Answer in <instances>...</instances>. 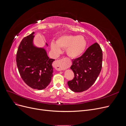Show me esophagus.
I'll return each instance as SVG.
<instances>
[{"instance_id": "34e87169", "label": "esophagus", "mask_w": 126, "mask_h": 126, "mask_svg": "<svg viewBox=\"0 0 126 126\" xmlns=\"http://www.w3.org/2000/svg\"><path fill=\"white\" fill-rule=\"evenodd\" d=\"M65 62V59L57 60L53 63V66L56 70L58 71L63 70L65 68V66H64Z\"/></svg>"}]
</instances>
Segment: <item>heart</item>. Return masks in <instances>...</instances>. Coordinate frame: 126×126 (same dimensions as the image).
I'll list each match as a JSON object with an SVG mask.
<instances>
[{
    "instance_id": "b5f03b06",
    "label": "heart",
    "mask_w": 126,
    "mask_h": 126,
    "mask_svg": "<svg viewBox=\"0 0 126 126\" xmlns=\"http://www.w3.org/2000/svg\"><path fill=\"white\" fill-rule=\"evenodd\" d=\"M87 42L85 38L81 36L67 35L60 37L57 40L56 44L51 43V49L55 54H59L60 49H66V54L71 58L81 56L85 52Z\"/></svg>"
}]
</instances>
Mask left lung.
<instances>
[{
    "instance_id": "obj_1",
    "label": "left lung",
    "mask_w": 126,
    "mask_h": 126,
    "mask_svg": "<svg viewBox=\"0 0 126 126\" xmlns=\"http://www.w3.org/2000/svg\"><path fill=\"white\" fill-rule=\"evenodd\" d=\"M102 51L97 43L88 47L81 56L72 59L70 69L75 77L68 81L69 88L76 93L88 89L96 81L101 70Z\"/></svg>"
}]
</instances>
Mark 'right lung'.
Here are the masks:
<instances>
[{
  "label": "right lung",
  "mask_w": 126,
  "mask_h": 126,
  "mask_svg": "<svg viewBox=\"0 0 126 126\" xmlns=\"http://www.w3.org/2000/svg\"><path fill=\"white\" fill-rule=\"evenodd\" d=\"M34 33L32 32L21 40L17 52L16 63L21 77L26 84L32 89L42 90L51 82L52 63L55 59L49 58L44 48L33 45Z\"/></svg>",
  "instance_id": "add662e5"
}]
</instances>
